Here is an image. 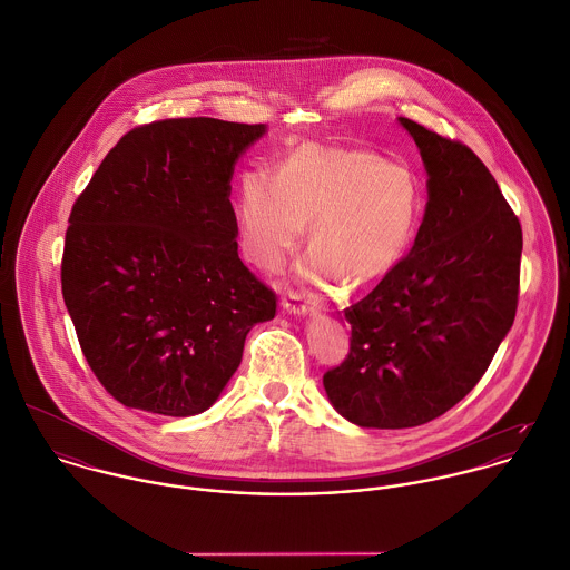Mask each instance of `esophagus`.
I'll use <instances>...</instances> for the list:
<instances>
[{"label": "esophagus", "mask_w": 570, "mask_h": 570, "mask_svg": "<svg viewBox=\"0 0 570 570\" xmlns=\"http://www.w3.org/2000/svg\"><path fill=\"white\" fill-rule=\"evenodd\" d=\"M282 306H284L286 313L297 315V317H306V315H313V313L317 311V306H315L311 299H306L304 295H297V293L284 297V299H282Z\"/></svg>", "instance_id": "esophagus-1"}]
</instances>
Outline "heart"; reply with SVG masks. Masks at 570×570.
I'll list each match as a JSON object with an SVG mask.
<instances>
[{"instance_id": "heart-1", "label": "heart", "mask_w": 570, "mask_h": 570, "mask_svg": "<svg viewBox=\"0 0 570 570\" xmlns=\"http://www.w3.org/2000/svg\"><path fill=\"white\" fill-rule=\"evenodd\" d=\"M423 216V187L405 163L372 151L304 145L277 169L246 171L235 196L244 255L279 271L302 244L299 279L350 291L381 282L405 257Z\"/></svg>"}]
</instances>
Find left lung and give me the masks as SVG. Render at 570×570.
<instances>
[{
  "mask_svg": "<svg viewBox=\"0 0 570 570\" xmlns=\"http://www.w3.org/2000/svg\"><path fill=\"white\" fill-rule=\"evenodd\" d=\"M428 171L414 246L343 315L350 354L324 374L345 421L403 430L434 421L487 372L513 326L522 228L482 160L399 116Z\"/></svg>",
  "mask_w": 570,
  "mask_h": 570,
  "instance_id": "8db88e82",
  "label": "left lung"
}]
</instances>
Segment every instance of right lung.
Segmentation results:
<instances>
[{"mask_svg":"<svg viewBox=\"0 0 570 570\" xmlns=\"http://www.w3.org/2000/svg\"><path fill=\"white\" fill-rule=\"evenodd\" d=\"M266 125L167 118L125 134L72 207L61 288L81 350L125 407L209 410L275 293L237 255L230 178Z\"/></svg>","mask_w":570,"mask_h":570,"instance_id":"obj_1","label":"right lung"}]
</instances>
